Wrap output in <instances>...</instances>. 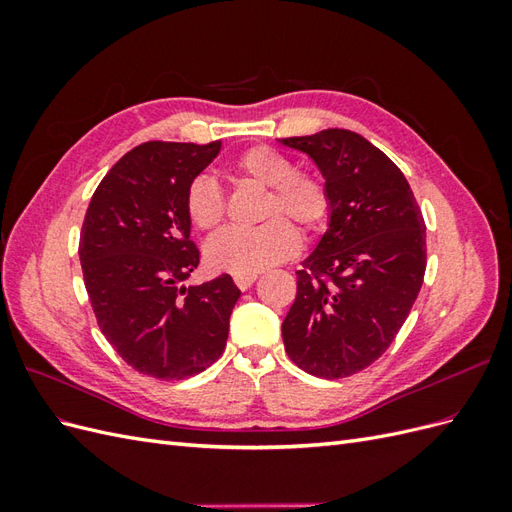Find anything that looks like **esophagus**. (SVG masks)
<instances>
[{"mask_svg":"<svg viewBox=\"0 0 512 512\" xmlns=\"http://www.w3.org/2000/svg\"><path fill=\"white\" fill-rule=\"evenodd\" d=\"M232 280H235L237 288L247 290V288H250V286L256 282V273H241V275H235V277H232Z\"/></svg>","mask_w":512,"mask_h":512,"instance_id":"obj_1","label":"esophagus"}]
</instances>
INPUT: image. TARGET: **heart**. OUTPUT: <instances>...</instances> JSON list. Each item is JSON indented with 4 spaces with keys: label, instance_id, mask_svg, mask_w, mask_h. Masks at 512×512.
<instances>
[{
    "label": "heart",
    "instance_id": "1",
    "mask_svg": "<svg viewBox=\"0 0 512 512\" xmlns=\"http://www.w3.org/2000/svg\"><path fill=\"white\" fill-rule=\"evenodd\" d=\"M232 173L241 181L267 188L256 228H230L207 245V260L213 269L226 273H256L277 265L299 252V224L305 235H314L331 213V192L320 177L297 173V166L284 153L267 145L245 149L232 160ZM190 222L205 232L218 230L226 220V196L207 175L190 181L183 200Z\"/></svg>",
    "mask_w": 512,
    "mask_h": 512
}]
</instances>
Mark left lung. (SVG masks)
Listing matches in <instances>:
<instances>
[{
  "mask_svg": "<svg viewBox=\"0 0 512 512\" xmlns=\"http://www.w3.org/2000/svg\"><path fill=\"white\" fill-rule=\"evenodd\" d=\"M327 179L331 222L282 324L294 365L324 380L359 374L406 322L427 267L425 220L404 173L350 130L280 138Z\"/></svg>",
  "mask_w": 512,
  "mask_h": 512,
  "instance_id": "left-lung-1",
  "label": "left lung"
}]
</instances>
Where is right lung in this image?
Masks as SVG:
<instances>
[{
	"label": "right lung",
	"instance_id": "right-lung-1",
	"mask_svg": "<svg viewBox=\"0 0 512 512\" xmlns=\"http://www.w3.org/2000/svg\"><path fill=\"white\" fill-rule=\"evenodd\" d=\"M220 147H134L100 181L83 220L79 256L98 327L132 369L158 380H185L218 361L241 297L226 273L183 286L200 262L185 190Z\"/></svg>",
	"mask_w": 512,
	"mask_h": 512
}]
</instances>
